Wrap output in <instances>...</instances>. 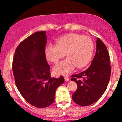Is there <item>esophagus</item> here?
<instances>
[{
  "label": "esophagus",
  "mask_w": 122,
  "mask_h": 122,
  "mask_svg": "<svg viewBox=\"0 0 122 122\" xmlns=\"http://www.w3.org/2000/svg\"><path fill=\"white\" fill-rule=\"evenodd\" d=\"M64 79H65V81H69V78L68 76H65V77H64Z\"/></svg>",
  "instance_id": "1"
}]
</instances>
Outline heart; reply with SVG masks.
Instances as JSON below:
<instances>
[{
    "mask_svg": "<svg viewBox=\"0 0 122 122\" xmlns=\"http://www.w3.org/2000/svg\"><path fill=\"white\" fill-rule=\"evenodd\" d=\"M94 44L88 36L69 33L61 36L56 41V46L47 45L45 56L48 61L57 63L65 56L67 58L58 63L53 69L56 75H66L75 69L82 68L91 60Z\"/></svg>",
    "mask_w": 122,
    "mask_h": 122,
    "instance_id": "b5f03b06",
    "label": "heart"
}]
</instances>
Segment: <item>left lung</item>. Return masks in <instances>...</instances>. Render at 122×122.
<instances>
[{
  "label": "left lung",
  "instance_id": "left-lung-1",
  "mask_svg": "<svg viewBox=\"0 0 122 122\" xmlns=\"http://www.w3.org/2000/svg\"><path fill=\"white\" fill-rule=\"evenodd\" d=\"M111 68L107 47L96 39V50L93 61L86 71L72 75L71 80L76 82L77 89L72 95L76 104L87 106L97 102L104 94L110 81Z\"/></svg>",
  "mask_w": 122,
  "mask_h": 122
}]
</instances>
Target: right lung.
<instances>
[{
    "label": "right lung",
    "instance_id": "add662e5",
    "mask_svg": "<svg viewBox=\"0 0 122 122\" xmlns=\"http://www.w3.org/2000/svg\"><path fill=\"white\" fill-rule=\"evenodd\" d=\"M46 43V31L36 32L18 45L12 61L18 91L28 103L39 108L53 104L57 88L64 82L62 76L50 77L44 53Z\"/></svg>",
    "mask_w": 122,
    "mask_h": 122
}]
</instances>
